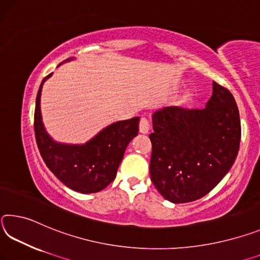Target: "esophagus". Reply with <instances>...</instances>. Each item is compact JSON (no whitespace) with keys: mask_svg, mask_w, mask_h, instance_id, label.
<instances>
[{"mask_svg":"<svg viewBox=\"0 0 260 260\" xmlns=\"http://www.w3.org/2000/svg\"><path fill=\"white\" fill-rule=\"evenodd\" d=\"M139 131L142 134H148L150 131V122L146 117H142L139 122Z\"/></svg>","mask_w":260,"mask_h":260,"instance_id":"1","label":"esophagus"}]
</instances>
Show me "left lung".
<instances>
[{
  "mask_svg": "<svg viewBox=\"0 0 260 260\" xmlns=\"http://www.w3.org/2000/svg\"><path fill=\"white\" fill-rule=\"evenodd\" d=\"M152 123L151 180L174 204L207 194L236 159L240 113L232 93L215 82L205 108L165 107L152 115Z\"/></svg>",
  "mask_w": 260,
  "mask_h": 260,
  "instance_id": "left-lung-1",
  "label": "left lung"
}]
</instances>
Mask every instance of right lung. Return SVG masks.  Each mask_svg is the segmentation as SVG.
Segmentation results:
<instances>
[{
  "instance_id": "obj_1",
  "label": "right lung",
  "mask_w": 260,
  "mask_h": 260,
  "mask_svg": "<svg viewBox=\"0 0 260 260\" xmlns=\"http://www.w3.org/2000/svg\"><path fill=\"white\" fill-rule=\"evenodd\" d=\"M52 75L42 80L34 110V133L40 154L50 172L68 188L80 193L99 192L116 177L126 146L138 135L139 117L112 123L85 144L55 142L45 129L40 109L42 86Z\"/></svg>"
}]
</instances>
